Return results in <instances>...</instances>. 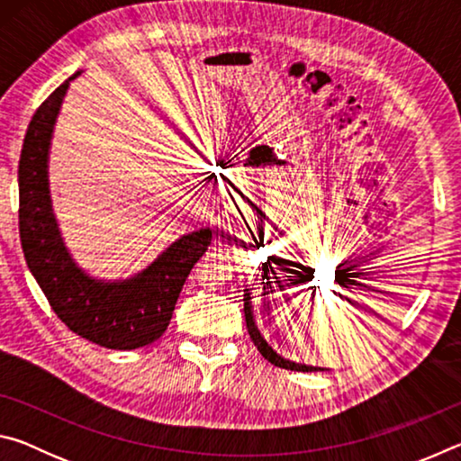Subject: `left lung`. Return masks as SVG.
<instances>
[{
	"instance_id": "1",
	"label": "left lung",
	"mask_w": 461,
	"mask_h": 461,
	"mask_svg": "<svg viewBox=\"0 0 461 461\" xmlns=\"http://www.w3.org/2000/svg\"><path fill=\"white\" fill-rule=\"evenodd\" d=\"M268 278V276H267ZM276 278V276H275ZM288 285H291V280H286ZM268 285V283H267ZM276 285L283 288V283H280V280L276 278ZM254 307H252V293H249V288H246L244 291V313H246V327H248V333H249V338H252V341H254V346L258 348V352L267 357V360L270 362V364H275V366H278V368H285V370H296V372H317V370H325V368H317V366H307V364H296V362H291V360H285L283 356H278L275 349H272L268 343H267V339L262 338L260 335V331H258V327H256V321H254V311H252Z\"/></svg>"
}]
</instances>
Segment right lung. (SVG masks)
Instances as JSON below:
<instances>
[{
  "label": "right lung",
  "instance_id": "right-lung-1",
  "mask_svg": "<svg viewBox=\"0 0 461 461\" xmlns=\"http://www.w3.org/2000/svg\"><path fill=\"white\" fill-rule=\"evenodd\" d=\"M73 77L54 89L30 122L20 154V240L24 258L57 317L73 333L109 349L148 346L167 331L178 294L205 249L212 230L186 233L146 270L126 280L91 278L62 244L49 191V150L54 122Z\"/></svg>",
  "mask_w": 461,
  "mask_h": 461
}]
</instances>
